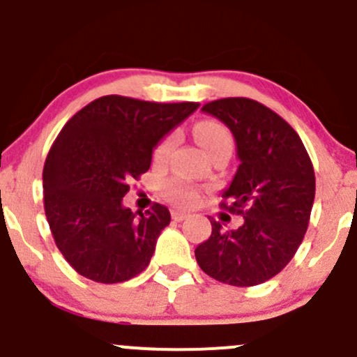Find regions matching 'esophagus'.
Wrapping results in <instances>:
<instances>
[{
  "label": "esophagus",
  "mask_w": 357,
  "mask_h": 357,
  "mask_svg": "<svg viewBox=\"0 0 357 357\" xmlns=\"http://www.w3.org/2000/svg\"><path fill=\"white\" fill-rule=\"evenodd\" d=\"M185 219H188V213L186 212H181V210H174V212H172V220H176V222Z\"/></svg>",
  "instance_id": "1"
}]
</instances>
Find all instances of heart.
I'll use <instances>...</instances> for the list:
<instances>
[{
  "instance_id": "obj_1",
  "label": "heart",
  "mask_w": 357,
  "mask_h": 357,
  "mask_svg": "<svg viewBox=\"0 0 357 357\" xmlns=\"http://www.w3.org/2000/svg\"><path fill=\"white\" fill-rule=\"evenodd\" d=\"M195 138H197L198 144L202 145V149L212 155V153L219 152V150H231L232 149V137L229 133V130L224 125H220L219 121H212V119H205L195 125L193 128ZM172 144H174V137L169 135L164 138L155 150H153V159L155 160H164L167 157V153L171 152ZM166 197L171 202H174L179 207H193L198 204V191L193 186L186 185L183 181H171L166 186Z\"/></svg>"
}]
</instances>
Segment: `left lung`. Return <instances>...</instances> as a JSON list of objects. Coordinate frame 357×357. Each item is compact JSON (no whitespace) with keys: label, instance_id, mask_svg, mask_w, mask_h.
<instances>
[{"label":"left lung","instance_id":"obj_1","mask_svg":"<svg viewBox=\"0 0 357 357\" xmlns=\"http://www.w3.org/2000/svg\"><path fill=\"white\" fill-rule=\"evenodd\" d=\"M202 111L231 130L239 166L220 207L243 215L212 234L195 257L207 275L236 287L267 282L292 260L303 243L314 202V171L299 135L277 112L246 97L205 104Z\"/></svg>","mask_w":357,"mask_h":357}]
</instances>
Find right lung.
Returning a JSON list of instances; mask_svg holds the SVG:
<instances>
[{"instance_id":"add662e5","label":"right lung","mask_w":357,"mask_h":357,"mask_svg":"<svg viewBox=\"0 0 357 357\" xmlns=\"http://www.w3.org/2000/svg\"><path fill=\"white\" fill-rule=\"evenodd\" d=\"M123 96L92 100L63 126L43 172L44 210L65 260L93 282L118 284L149 267L171 213L123 205L160 140L198 109Z\"/></svg>"}]
</instances>
